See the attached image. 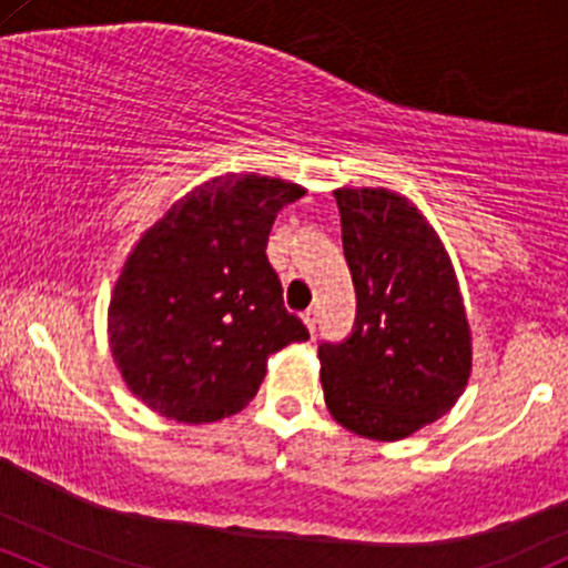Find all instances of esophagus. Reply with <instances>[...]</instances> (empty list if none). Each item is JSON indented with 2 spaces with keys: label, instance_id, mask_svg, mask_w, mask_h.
Segmentation results:
<instances>
[{
  "label": "esophagus",
  "instance_id": "obj_1",
  "mask_svg": "<svg viewBox=\"0 0 568 568\" xmlns=\"http://www.w3.org/2000/svg\"><path fill=\"white\" fill-rule=\"evenodd\" d=\"M302 321L307 323V328H310V332L315 334V326H317V310H313V307H310V310H304V313H302Z\"/></svg>",
  "mask_w": 568,
  "mask_h": 568
}]
</instances>
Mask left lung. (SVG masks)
Returning a JSON list of instances; mask_svg holds the SVG:
<instances>
[{
	"label": "left lung",
	"instance_id": "obj_1",
	"mask_svg": "<svg viewBox=\"0 0 568 568\" xmlns=\"http://www.w3.org/2000/svg\"><path fill=\"white\" fill-rule=\"evenodd\" d=\"M355 285V323L321 342L328 413L347 432L396 442L456 404L471 369L456 272L420 210L385 189L334 191Z\"/></svg>",
	"mask_w": 568,
	"mask_h": 568
}]
</instances>
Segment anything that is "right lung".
<instances>
[{"label":"right lung","mask_w":568,"mask_h":568,"mask_svg":"<svg viewBox=\"0 0 568 568\" xmlns=\"http://www.w3.org/2000/svg\"><path fill=\"white\" fill-rule=\"evenodd\" d=\"M304 196L296 183L226 174L193 189L148 229L110 298V351L155 413L180 423L236 415L266 358L307 326L283 304L266 258L272 223Z\"/></svg>","instance_id":"1"}]
</instances>
